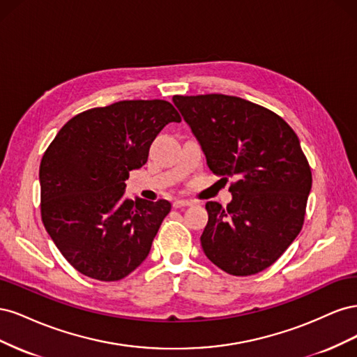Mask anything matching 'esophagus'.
Returning <instances> with one entry per match:
<instances>
[{"mask_svg":"<svg viewBox=\"0 0 357 357\" xmlns=\"http://www.w3.org/2000/svg\"><path fill=\"white\" fill-rule=\"evenodd\" d=\"M189 205H192V202H190V201H188V199H176L174 202H172V207H174V208L189 207Z\"/></svg>","mask_w":357,"mask_h":357,"instance_id":"1","label":"esophagus"}]
</instances>
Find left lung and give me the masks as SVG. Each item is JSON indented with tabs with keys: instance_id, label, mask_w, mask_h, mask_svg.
Returning <instances> with one entry per match:
<instances>
[{
	"instance_id": "obj_1",
	"label": "left lung",
	"mask_w": 357,
	"mask_h": 357,
	"mask_svg": "<svg viewBox=\"0 0 357 357\" xmlns=\"http://www.w3.org/2000/svg\"><path fill=\"white\" fill-rule=\"evenodd\" d=\"M195 135L208 168L235 178L232 201L205 204L208 223L201 235L210 261L232 275L271 266L304 223L311 169L299 138L282 117L238 96H172Z\"/></svg>"
}]
</instances>
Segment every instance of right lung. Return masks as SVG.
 <instances>
[{"instance_id":"right-lung-1","label":"right lung","mask_w":357,"mask_h":357,"mask_svg":"<svg viewBox=\"0 0 357 357\" xmlns=\"http://www.w3.org/2000/svg\"><path fill=\"white\" fill-rule=\"evenodd\" d=\"M181 117L168 101H119L61 128L40 164L41 219L83 275L117 282L147 257L171 204L125 197L158 134Z\"/></svg>"}]
</instances>
